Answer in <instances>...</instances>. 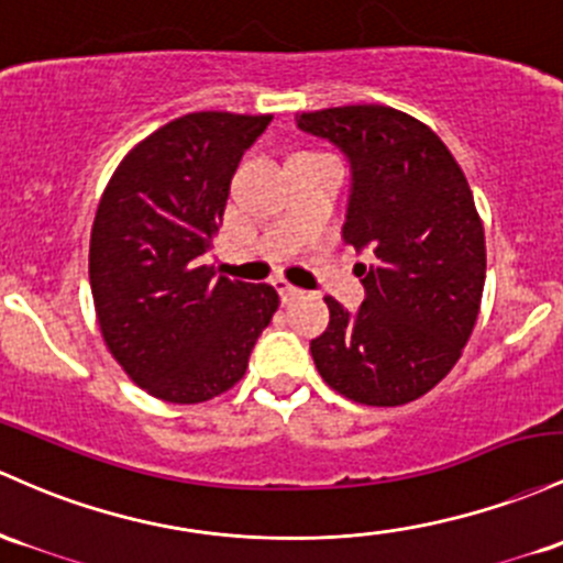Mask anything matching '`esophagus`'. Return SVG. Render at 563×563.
I'll return each mask as SVG.
<instances>
[{"instance_id":"1","label":"esophagus","mask_w":563,"mask_h":563,"mask_svg":"<svg viewBox=\"0 0 563 563\" xmlns=\"http://www.w3.org/2000/svg\"><path fill=\"white\" fill-rule=\"evenodd\" d=\"M272 286L277 288V294H280V299H283V305H291V301L296 299V296H301V291L296 286H291V283L286 280V277H272Z\"/></svg>"}]
</instances>
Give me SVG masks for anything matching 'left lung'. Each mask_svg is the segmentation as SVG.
Wrapping results in <instances>:
<instances>
[{
  "instance_id": "obj_1",
  "label": "left lung",
  "mask_w": 563,
  "mask_h": 563,
  "mask_svg": "<svg viewBox=\"0 0 563 563\" xmlns=\"http://www.w3.org/2000/svg\"><path fill=\"white\" fill-rule=\"evenodd\" d=\"M296 125L350 157L344 243L374 251L366 301L325 296L329 329L310 342L331 390L366 406L422 398L460 361L481 312L484 221L454 154L406 111L355 103L301 111Z\"/></svg>"
}]
</instances>
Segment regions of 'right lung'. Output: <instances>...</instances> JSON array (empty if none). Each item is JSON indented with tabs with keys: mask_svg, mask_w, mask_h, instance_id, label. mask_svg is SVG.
Returning a JSON list of instances; mask_svg holds the SVG:
<instances>
[{
	"mask_svg": "<svg viewBox=\"0 0 563 563\" xmlns=\"http://www.w3.org/2000/svg\"><path fill=\"white\" fill-rule=\"evenodd\" d=\"M272 114L191 111L146 135L111 173L90 232L101 336L141 390L191 406L232 390L275 314L267 283L202 262L240 157Z\"/></svg>",
	"mask_w": 563,
	"mask_h": 563,
	"instance_id": "1",
	"label": "right lung"
}]
</instances>
